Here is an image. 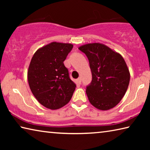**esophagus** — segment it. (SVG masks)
I'll use <instances>...</instances> for the list:
<instances>
[{
	"mask_svg": "<svg viewBox=\"0 0 150 150\" xmlns=\"http://www.w3.org/2000/svg\"><path fill=\"white\" fill-rule=\"evenodd\" d=\"M77 83H79V84H81V77H79L77 79Z\"/></svg>",
	"mask_w": 150,
	"mask_h": 150,
	"instance_id": "obj_1",
	"label": "esophagus"
}]
</instances>
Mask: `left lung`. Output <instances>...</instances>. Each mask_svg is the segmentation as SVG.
<instances>
[{"mask_svg": "<svg viewBox=\"0 0 150 150\" xmlns=\"http://www.w3.org/2000/svg\"><path fill=\"white\" fill-rule=\"evenodd\" d=\"M89 62L92 81L87 87L88 100L98 110H108L120 103L128 89L130 74L122 56L100 43L79 47Z\"/></svg>", "mask_w": 150, "mask_h": 150, "instance_id": "8db88e82", "label": "left lung"}]
</instances>
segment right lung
I'll use <instances>...</instances> for the list:
<instances>
[{
    "label": "right lung",
    "instance_id": "right-lung-1",
    "mask_svg": "<svg viewBox=\"0 0 150 150\" xmlns=\"http://www.w3.org/2000/svg\"><path fill=\"white\" fill-rule=\"evenodd\" d=\"M73 47L71 44L53 42L39 48L28 70L30 90L37 100L51 110L69 102L76 84L70 79L63 62Z\"/></svg>",
    "mask_w": 150,
    "mask_h": 150
}]
</instances>
